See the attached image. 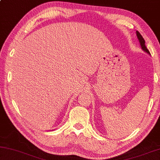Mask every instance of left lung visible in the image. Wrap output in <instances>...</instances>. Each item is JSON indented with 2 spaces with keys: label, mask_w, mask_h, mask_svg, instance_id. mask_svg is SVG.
Wrapping results in <instances>:
<instances>
[{
  "label": "left lung",
  "mask_w": 160,
  "mask_h": 160,
  "mask_svg": "<svg viewBox=\"0 0 160 160\" xmlns=\"http://www.w3.org/2000/svg\"><path fill=\"white\" fill-rule=\"evenodd\" d=\"M136 36H137L138 41H139V42H140V45H141V47L142 50H143L144 52H146V53H148V54H150L149 50H148L146 45H145V40L143 39V38L142 37V36L138 31H136Z\"/></svg>",
  "instance_id": "left-lung-1"
}]
</instances>
